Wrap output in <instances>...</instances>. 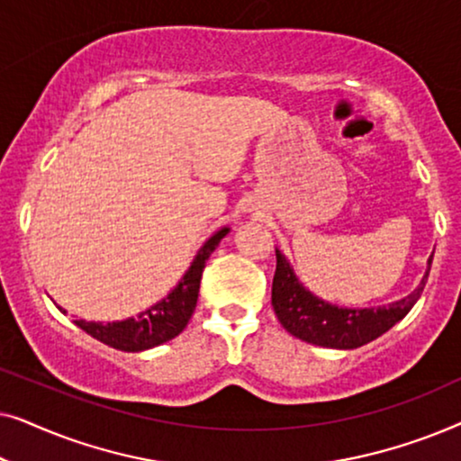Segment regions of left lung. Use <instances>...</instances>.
I'll use <instances>...</instances> for the list:
<instances>
[{
  "label": "left lung",
  "mask_w": 461,
  "mask_h": 461,
  "mask_svg": "<svg viewBox=\"0 0 461 461\" xmlns=\"http://www.w3.org/2000/svg\"><path fill=\"white\" fill-rule=\"evenodd\" d=\"M275 251L276 270L273 279V308L279 323L292 336L304 339L308 344L338 350L358 348V346L380 338L390 327L399 323L424 292L432 264L430 256L420 285L405 298L390 302L386 306L346 308L325 302L302 285L285 254L279 248Z\"/></svg>",
  "instance_id": "1"
}]
</instances>
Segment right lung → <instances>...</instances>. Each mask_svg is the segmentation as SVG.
Here are the masks:
<instances>
[{"mask_svg":"<svg viewBox=\"0 0 461 461\" xmlns=\"http://www.w3.org/2000/svg\"><path fill=\"white\" fill-rule=\"evenodd\" d=\"M229 232V226H222V229L213 232L201 245L197 256L193 258L191 267L182 275V279L176 283L172 292L157 302V304L149 306L147 311L138 312L136 317L113 321V323H96V321L79 319L75 321V325L81 327L86 333H90L92 338H96L98 342L123 352H142L174 339L185 330L188 319L193 317L194 306H197L199 283L205 268V260ZM60 311L65 312V308H60Z\"/></svg>","mask_w":461,"mask_h":461,"instance_id":"1","label":"right lung"}]
</instances>
